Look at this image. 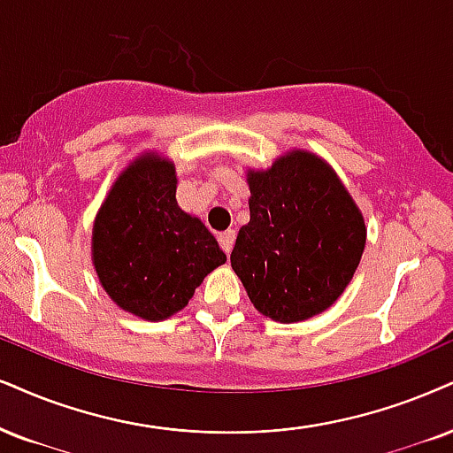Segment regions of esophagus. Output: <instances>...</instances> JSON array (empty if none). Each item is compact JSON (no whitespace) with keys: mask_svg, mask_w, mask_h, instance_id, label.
Here are the masks:
<instances>
[{"mask_svg":"<svg viewBox=\"0 0 453 453\" xmlns=\"http://www.w3.org/2000/svg\"><path fill=\"white\" fill-rule=\"evenodd\" d=\"M218 242H220V248L225 250V254H231L233 243H235V231H233V228H226L225 233L218 235Z\"/></svg>","mask_w":453,"mask_h":453,"instance_id":"obj_1","label":"esophagus"}]
</instances>
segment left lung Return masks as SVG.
Here are the masks:
<instances>
[{"mask_svg": "<svg viewBox=\"0 0 453 453\" xmlns=\"http://www.w3.org/2000/svg\"><path fill=\"white\" fill-rule=\"evenodd\" d=\"M250 222L231 266L256 311L296 323L329 309L353 279L367 228L336 172L309 150L248 170Z\"/></svg>", "mask_w": 453, "mask_h": 453, "instance_id": "1", "label": "left lung"}]
</instances>
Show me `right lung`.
<instances>
[{"mask_svg": "<svg viewBox=\"0 0 453 453\" xmlns=\"http://www.w3.org/2000/svg\"><path fill=\"white\" fill-rule=\"evenodd\" d=\"M176 167L157 153L134 159L113 182L92 228V262L111 300L164 321L193 298L226 256L199 218L178 208Z\"/></svg>", "mask_w": 453, "mask_h": 453, "instance_id": "obj_1", "label": "right lung"}]
</instances>
